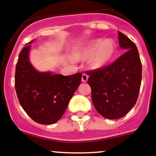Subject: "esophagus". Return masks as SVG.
I'll return each mask as SVG.
<instances>
[{
  "label": "esophagus",
  "instance_id": "obj_1",
  "mask_svg": "<svg viewBox=\"0 0 156 156\" xmlns=\"http://www.w3.org/2000/svg\"><path fill=\"white\" fill-rule=\"evenodd\" d=\"M88 75H85V74H83V75H82V77H81V81H83V82H86V81H88Z\"/></svg>",
  "mask_w": 156,
  "mask_h": 156
}]
</instances>
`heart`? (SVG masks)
Segmentation results:
<instances>
[{
	"instance_id": "b5f03b06",
	"label": "heart",
	"mask_w": 156,
	"mask_h": 156,
	"mask_svg": "<svg viewBox=\"0 0 156 156\" xmlns=\"http://www.w3.org/2000/svg\"><path fill=\"white\" fill-rule=\"evenodd\" d=\"M116 43L111 39H96L80 48L76 52L77 58L88 59L89 68L94 70L105 68L111 62L116 54Z\"/></svg>"
}]
</instances>
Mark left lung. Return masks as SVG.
<instances>
[{
  "label": "left lung",
  "instance_id": "left-lung-1",
  "mask_svg": "<svg viewBox=\"0 0 156 156\" xmlns=\"http://www.w3.org/2000/svg\"><path fill=\"white\" fill-rule=\"evenodd\" d=\"M119 45L125 53L111 65L88 72L95 109L103 117L119 119L137 102L141 82V67L136 45L118 32Z\"/></svg>",
  "mask_w": 156,
  "mask_h": 156
}]
</instances>
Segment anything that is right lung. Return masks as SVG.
Listing matches in <instances>:
<instances>
[{
    "label": "right lung",
    "mask_w": 156,
    "mask_h": 156,
    "mask_svg": "<svg viewBox=\"0 0 156 156\" xmlns=\"http://www.w3.org/2000/svg\"><path fill=\"white\" fill-rule=\"evenodd\" d=\"M28 43L19 56L15 68V90L21 106L34 121L53 124L58 121L81 83V73L64 76L38 71L29 60Z\"/></svg>",
    "instance_id": "right-lung-1"
}]
</instances>
